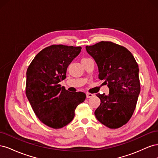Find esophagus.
<instances>
[{"label":"esophagus","instance_id":"esophagus-1","mask_svg":"<svg viewBox=\"0 0 158 158\" xmlns=\"http://www.w3.org/2000/svg\"><path fill=\"white\" fill-rule=\"evenodd\" d=\"M94 96V94H90V93H88V92H87L86 93V97L88 98H92V97H93Z\"/></svg>","mask_w":158,"mask_h":158}]
</instances>
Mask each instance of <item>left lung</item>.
I'll use <instances>...</instances> for the list:
<instances>
[{"mask_svg": "<svg viewBox=\"0 0 158 158\" xmlns=\"http://www.w3.org/2000/svg\"><path fill=\"white\" fill-rule=\"evenodd\" d=\"M85 49L98 66L99 78L109 89L107 95L97 94L101 103L95 111V117L108 128L121 127L131 118L140 92L138 65L127 48L111 41Z\"/></svg>", "mask_w": 158, "mask_h": 158, "instance_id": "8db88e82", "label": "left lung"}]
</instances>
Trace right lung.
Wrapping results in <instances>:
<instances>
[{
	"label": "right lung",
	"instance_id": "1",
	"mask_svg": "<svg viewBox=\"0 0 158 158\" xmlns=\"http://www.w3.org/2000/svg\"><path fill=\"white\" fill-rule=\"evenodd\" d=\"M81 47L52 45L41 50L26 73V94L35 114L45 125L60 128L74 117L78 105L86 95L70 92L59 84L66 78L69 65L81 51Z\"/></svg>",
	"mask_w": 158,
	"mask_h": 158
}]
</instances>
